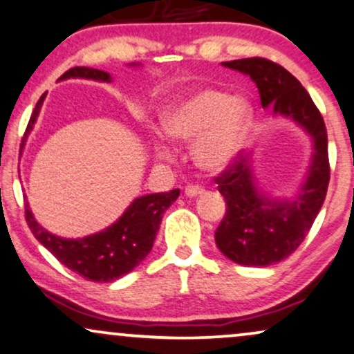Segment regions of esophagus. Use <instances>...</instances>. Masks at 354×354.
Instances as JSON below:
<instances>
[{"label":"esophagus","mask_w":354,"mask_h":354,"mask_svg":"<svg viewBox=\"0 0 354 354\" xmlns=\"http://www.w3.org/2000/svg\"><path fill=\"white\" fill-rule=\"evenodd\" d=\"M184 194L187 195V197H197V195L203 194V189L198 185H187Z\"/></svg>","instance_id":"esophagus-1"}]
</instances>
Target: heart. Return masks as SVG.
Wrapping results in <instances>:
<instances>
[{
    "mask_svg": "<svg viewBox=\"0 0 354 354\" xmlns=\"http://www.w3.org/2000/svg\"><path fill=\"white\" fill-rule=\"evenodd\" d=\"M250 123V108L241 100L228 98L216 90H200L165 110L160 116V133L174 141L192 144V159L205 172H220L241 146ZM159 157L167 147L154 141Z\"/></svg>",
    "mask_w": 354,
    "mask_h": 354,
    "instance_id": "heart-1",
    "label": "heart"
}]
</instances>
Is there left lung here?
Instances as JSON below:
<instances>
[{
	"instance_id": "1",
	"label": "left lung",
	"mask_w": 354,
	"mask_h": 354,
	"mask_svg": "<svg viewBox=\"0 0 354 354\" xmlns=\"http://www.w3.org/2000/svg\"><path fill=\"white\" fill-rule=\"evenodd\" d=\"M223 65L250 75L264 108L270 104L274 113L295 120L313 138L315 152L307 182L294 200L272 202L261 195L252 182L250 156L238 154L215 177L226 202V213L215 231L218 250L238 264L266 268L297 250L324 205L330 182L328 136L308 91L282 65L263 57Z\"/></svg>"
}]
</instances>
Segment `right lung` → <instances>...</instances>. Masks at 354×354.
Returning a JSON list of instances; mask_svg holds the SVG:
<instances>
[{
	"mask_svg": "<svg viewBox=\"0 0 354 354\" xmlns=\"http://www.w3.org/2000/svg\"><path fill=\"white\" fill-rule=\"evenodd\" d=\"M71 77L91 78L98 82H111L110 73L90 67H73L59 80ZM47 93H44L34 108L21 142L23 149L28 134L32 129ZM180 190L174 189L160 194L144 195L134 200L123 216L97 234L82 239H65L49 233L37 223L26 202V221L39 243L49 250L64 266L82 277L93 282H113L133 270L149 254L159 231L164 212L176 202Z\"/></svg>",
	"mask_w": 354,
	"mask_h": 354,
	"instance_id": "right-lung-1",
	"label": "right lung"
}]
</instances>
